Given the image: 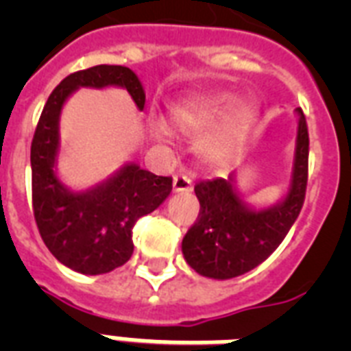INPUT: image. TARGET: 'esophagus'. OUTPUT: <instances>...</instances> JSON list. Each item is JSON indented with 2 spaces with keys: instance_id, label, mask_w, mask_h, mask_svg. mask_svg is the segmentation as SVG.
Masks as SVG:
<instances>
[{
  "instance_id": "1",
  "label": "esophagus",
  "mask_w": 351,
  "mask_h": 351,
  "mask_svg": "<svg viewBox=\"0 0 351 351\" xmlns=\"http://www.w3.org/2000/svg\"><path fill=\"white\" fill-rule=\"evenodd\" d=\"M173 191H191V178H187L186 175H176L175 178H173Z\"/></svg>"
}]
</instances>
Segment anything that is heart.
I'll return each mask as SVG.
<instances>
[{
    "instance_id": "b5f03b06",
    "label": "heart",
    "mask_w": 351,
    "mask_h": 351,
    "mask_svg": "<svg viewBox=\"0 0 351 351\" xmlns=\"http://www.w3.org/2000/svg\"><path fill=\"white\" fill-rule=\"evenodd\" d=\"M233 96L198 93L182 98L167 111L173 129L186 136H197L195 153L208 167L231 164L250 134L255 111L244 101L231 104ZM149 129L154 138H165L169 129L162 120H153Z\"/></svg>"
}]
</instances>
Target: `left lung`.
<instances>
[{
    "label": "left lung",
    "instance_id": "left-lung-1",
    "mask_svg": "<svg viewBox=\"0 0 351 351\" xmlns=\"http://www.w3.org/2000/svg\"><path fill=\"white\" fill-rule=\"evenodd\" d=\"M293 164L288 186L275 204L255 208L245 202L239 173L228 178L200 182L195 195L200 213L182 240V253L202 277L228 280L251 271L277 250L291 230L304 202L308 180V127L297 109Z\"/></svg>",
    "mask_w": 351,
    "mask_h": 351
}]
</instances>
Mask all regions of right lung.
Instances as JSON below:
<instances>
[{
	"instance_id": "obj_1",
	"label": "right lung",
	"mask_w": 351,
	"mask_h": 351,
	"mask_svg": "<svg viewBox=\"0 0 351 351\" xmlns=\"http://www.w3.org/2000/svg\"><path fill=\"white\" fill-rule=\"evenodd\" d=\"M82 87L125 89L138 107L145 90L134 71L121 65H96L63 80L49 96L30 147L32 209L41 239L63 266L84 275H104L123 266L132 255V226L169 197L173 180L125 162L106 180L73 189L60 178V118L63 106Z\"/></svg>"
}]
</instances>
